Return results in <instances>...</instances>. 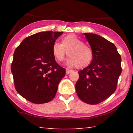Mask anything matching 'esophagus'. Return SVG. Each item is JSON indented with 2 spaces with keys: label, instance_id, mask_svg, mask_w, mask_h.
I'll return each instance as SVG.
<instances>
[{
  "label": "esophagus",
  "instance_id": "obj_1",
  "mask_svg": "<svg viewBox=\"0 0 133 133\" xmlns=\"http://www.w3.org/2000/svg\"><path fill=\"white\" fill-rule=\"evenodd\" d=\"M71 72H72V70H69V69H67L66 70V74H70V73H71Z\"/></svg>",
  "mask_w": 133,
  "mask_h": 133
}]
</instances>
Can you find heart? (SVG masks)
<instances>
[{
  "label": "heart",
  "mask_w": 133,
  "mask_h": 133,
  "mask_svg": "<svg viewBox=\"0 0 133 133\" xmlns=\"http://www.w3.org/2000/svg\"><path fill=\"white\" fill-rule=\"evenodd\" d=\"M52 54L58 62L69 55L66 63L70 66H76L78 68L86 67L91 63L93 58V51L89 45L77 36L70 34L62 38L61 43L55 42L52 45Z\"/></svg>",
  "instance_id": "b5f03b06"
}]
</instances>
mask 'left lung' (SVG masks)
Returning a JSON list of instances; mask_svg holds the SVG:
<instances>
[{
	"label": "left lung",
	"mask_w": 133,
	"mask_h": 133,
	"mask_svg": "<svg viewBox=\"0 0 133 133\" xmlns=\"http://www.w3.org/2000/svg\"><path fill=\"white\" fill-rule=\"evenodd\" d=\"M84 34L92 50L93 58L89 66L78 72L75 89L84 103L97 104L116 90L122 72L121 56L115 45L107 39L95 34Z\"/></svg>",
	"instance_id": "left-lung-1"
}]
</instances>
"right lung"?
Here are the masks:
<instances>
[{"label":"right lung","mask_w":133,"mask_h":133,"mask_svg":"<svg viewBox=\"0 0 133 133\" xmlns=\"http://www.w3.org/2000/svg\"><path fill=\"white\" fill-rule=\"evenodd\" d=\"M62 34L36 33L25 38L15 50L11 69L15 89L31 102L42 104L51 101L66 74L52 51L53 44Z\"/></svg>","instance_id":"add662e5"}]
</instances>
